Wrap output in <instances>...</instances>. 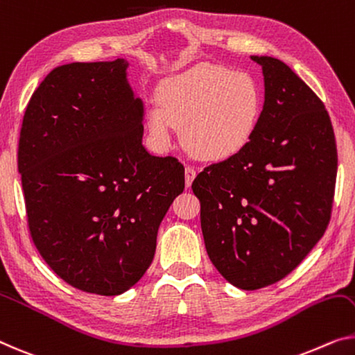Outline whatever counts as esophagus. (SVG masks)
Wrapping results in <instances>:
<instances>
[{
  "label": "esophagus",
  "mask_w": 355,
  "mask_h": 355,
  "mask_svg": "<svg viewBox=\"0 0 355 355\" xmlns=\"http://www.w3.org/2000/svg\"><path fill=\"white\" fill-rule=\"evenodd\" d=\"M196 178V171L191 166H187L184 167V184H187V188L191 187L193 180Z\"/></svg>",
  "instance_id": "obj_1"
}]
</instances>
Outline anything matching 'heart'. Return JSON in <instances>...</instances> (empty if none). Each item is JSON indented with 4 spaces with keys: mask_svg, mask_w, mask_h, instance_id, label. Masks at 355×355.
Listing matches in <instances>:
<instances>
[{
    "mask_svg": "<svg viewBox=\"0 0 355 355\" xmlns=\"http://www.w3.org/2000/svg\"><path fill=\"white\" fill-rule=\"evenodd\" d=\"M263 111V92L250 73L218 65H196L167 78L146 124L157 144L168 145L173 125L202 161H225L250 144Z\"/></svg>",
    "mask_w": 355,
    "mask_h": 355,
    "instance_id": "b5f03b06",
    "label": "heart"
}]
</instances>
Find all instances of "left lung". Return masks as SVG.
Instances as JSON below:
<instances>
[{
    "label": "left lung",
    "mask_w": 355,
    "mask_h": 355,
    "mask_svg": "<svg viewBox=\"0 0 355 355\" xmlns=\"http://www.w3.org/2000/svg\"><path fill=\"white\" fill-rule=\"evenodd\" d=\"M250 59L264 76L255 135L191 184L210 261L242 290L279 282L313 250L329 226L338 168L322 100L284 62Z\"/></svg>",
    "instance_id": "1"
}]
</instances>
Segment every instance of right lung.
<instances>
[{"mask_svg":"<svg viewBox=\"0 0 355 355\" xmlns=\"http://www.w3.org/2000/svg\"><path fill=\"white\" fill-rule=\"evenodd\" d=\"M124 59L68 63L26 105L19 139L26 218L40 255L87 293L121 295L155 258L184 167L141 145L144 102Z\"/></svg>","mask_w":355,"mask_h":355,"instance_id":"add662e5","label":"right lung"}]
</instances>
